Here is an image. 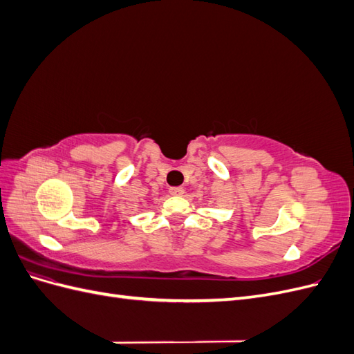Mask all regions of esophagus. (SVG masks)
Wrapping results in <instances>:
<instances>
[{"label":"esophagus","mask_w":354,"mask_h":354,"mask_svg":"<svg viewBox=\"0 0 354 354\" xmlns=\"http://www.w3.org/2000/svg\"><path fill=\"white\" fill-rule=\"evenodd\" d=\"M169 194L173 195V196H181V195L185 194V189L180 187V186H177V187H169Z\"/></svg>","instance_id":"1"}]
</instances>
